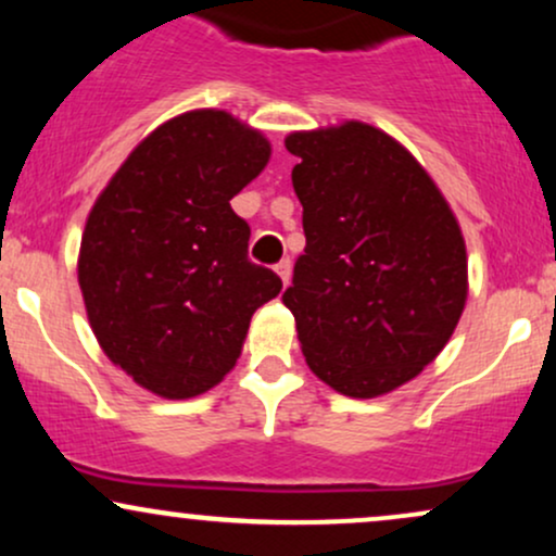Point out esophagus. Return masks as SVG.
<instances>
[{"label": "esophagus", "instance_id": "1", "mask_svg": "<svg viewBox=\"0 0 556 556\" xmlns=\"http://www.w3.org/2000/svg\"><path fill=\"white\" fill-rule=\"evenodd\" d=\"M274 269H277L279 277H282L285 285L290 282V274H292V261H290V258H282L277 266H274Z\"/></svg>", "mask_w": 556, "mask_h": 556}]
</instances>
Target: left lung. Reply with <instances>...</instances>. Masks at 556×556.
Listing matches in <instances>:
<instances>
[{
    "mask_svg": "<svg viewBox=\"0 0 556 556\" xmlns=\"http://www.w3.org/2000/svg\"><path fill=\"white\" fill-rule=\"evenodd\" d=\"M305 251L282 303L305 363L348 397H379L442 353L468 298L465 240L410 151L366 123L292 132Z\"/></svg>",
    "mask_w": 556,
    "mask_h": 556,
    "instance_id": "8db88e82",
    "label": "left lung"
}]
</instances>
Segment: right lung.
<instances>
[{
  "label": "right lung",
  "mask_w": 556,
  "mask_h": 556,
  "mask_svg": "<svg viewBox=\"0 0 556 556\" xmlns=\"http://www.w3.org/2000/svg\"><path fill=\"white\" fill-rule=\"evenodd\" d=\"M269 154L232 114L185 112L140 140L88 214L78 258L88 321L114 366L159 397L219 384L251 316L282 290L248 258L251 227L229 206Z\"/></svg>",
  "instance_id": "right-lung-1"
}]
</instances>
